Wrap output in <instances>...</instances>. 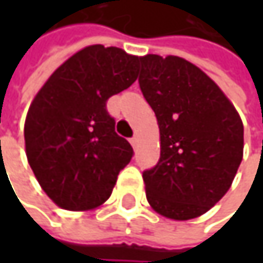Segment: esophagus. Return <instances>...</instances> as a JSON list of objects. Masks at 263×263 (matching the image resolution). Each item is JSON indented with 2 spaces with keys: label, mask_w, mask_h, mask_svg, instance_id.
Wrapping results in <instances>:
<instances>
[{
  "label": "esophagus",
  "mask_w": 263,
  "mask_h": 263,
  "mask_svg": "<svg viewBox=\"0 0 263 263\" xmlns=\"http://www.w3.org/2000/svg\"><path fill=\"white\" fill-rule=\"evenodd\" d=\"M129 141H131L132 147H137V146H138V137H137V135H134L131 140H129Z\"/></svg>",
  "instance_id": "obj_1"
}]
</instances>
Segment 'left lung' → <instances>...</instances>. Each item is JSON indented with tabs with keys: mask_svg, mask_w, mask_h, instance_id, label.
Listing matches in <instances>:
<instances>
[{
	"mask_svg": "<svg viewBox=\"0 0 263 263\" xmlns=\"http://www.w3.org/2000/svg\"><path fill=\"white\" fill-rule=\"evenodd\" d=\"M140 62V88L160 128V160L143 172L147 202L174 221L198 218L232 187L243 157L242 120L192 62L158 54Z\"/></svg>",
	"mask_w": 263,
	"mask_h": 263,
	"instance_id": "obj_1",
	"label": "left lung"
}]
</instances>
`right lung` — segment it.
I'll return each mask as SVG.
<instances>
[{
	"label": "right lung",
	"mask_w": 263,
	"mask_h": 263,
	"mask_svg": "<svg viewBox=\"0 0 263 263\" xmlns=\"http://www.w3.org/2000/svg\"><path fill=\"white\" fill-rule=\"evenodd\" d=\"M140 58L89 45L68 58L34 96L24 125L28 164L61 209L88 212L112 193L131 161V144L114 131L106 100L137 80Z\"/></svg>",
	"instance_id": "right-lung-1"
}]
</instances>
